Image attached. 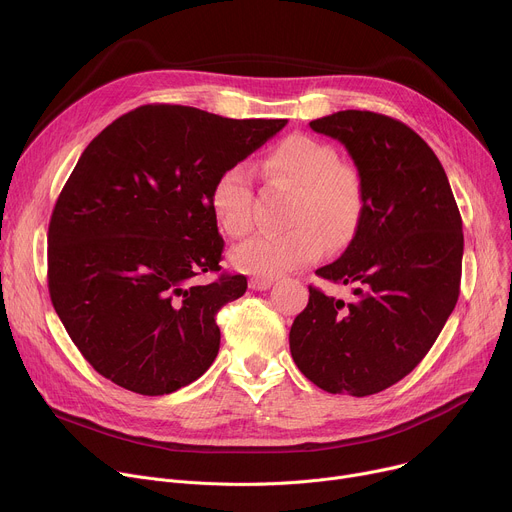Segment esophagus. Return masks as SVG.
Wrapping results in <instances>:
<instances>
[{"label":"esophagus","instance_id":"obj_1","mask_svg":"<svg viewBox=\"0 0 512 512\" xmlns=\"http://www.w3.org/2000/svg\"><path fill=\"white\" fill-rule=\"evenodd\" d=\"M271 285H273V279H271V277H253V279L249 281V287L255 289V291H265V289H269Z\"/></svg>","mask_w":512,"mask_h":512}]
</instances>
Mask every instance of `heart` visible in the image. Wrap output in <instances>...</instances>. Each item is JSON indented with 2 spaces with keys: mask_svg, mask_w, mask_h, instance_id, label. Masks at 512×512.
I'll return each instance as SVG.
<instances>
[{
  "mask_svg": "<svg viewBox=\"0 0 512 512\" xmlns=\"http://www.w3.org/2000/svg\"><path fill=\"white\" fill-rule=\"evenodd\" d=\"M263 172L296 188L287 233H261L231 249V265L243 273L277 277L346 247L360 225L364 186L358 170L338 162L330 143L291 133L265 154ZM216 225L229 237L253 227V176L245 164L225 168L208 194Z\"/></svg>",
  "mask_w": 512,
  "mask_h": 512,
  "instance_id": "heart-1",
  "label": "heart"
}]
</instances>
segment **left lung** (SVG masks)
Listing matches in <instances>:
<instances>
[{
  "instance_id": "1",
  "label": "left lung",
  "mask_w": 512,
  "mask_h": 512,
  "mask_svg": "<svg viewBox=\"0 0 512 512\" xmlns=\"http://www.w3.org/2000/svg\"><path fill=\"white\" fill-rule=\"evenodd\" d=\"M310 127L338 139L362 178L358 231L338 261L316 271L354 285L356 300L310 285L289 350L316 387L367 397L407 377L454 312L462 216L440 160L405 123L348 109Z\"/></svg>"
}]
</instances>
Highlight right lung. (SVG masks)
<instances>
[{
	"instance_id": "add662e5",
	"label": "right lung",
	"mask_w": 512,
	"mask_h": 512,
	"mask_svg": "<svg viewBox=\"0 0 512 512\" xmlns=\"http://www.w3.org/2000/svg\"><path fill=\"white\" fill-rule=\"evenodd\" d=\"M287 119H227L182 105H143L105 127L64 184L48 227V289L91 367L139 395H168L218 354L216 312L245 275L221 271L225 241L212 182Z\"/></svg>"
}]
</instances>
